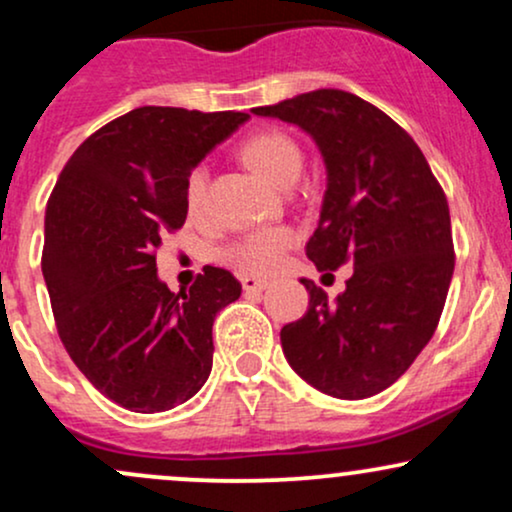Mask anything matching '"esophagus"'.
Returning a JSON list of instances; mask_svg holds the SVG:
<instances>
[{
	"mask_svg": "<svg viewBox=\"0 0 512 512\" xmlns=\"http://www.w3.org/2000/svg\"><path fill=\"white\" fill-rule=\"evenodd\" d=\"M243 291L245 293H262V291H267V281L264 279H257V276H243Z\"/></svg>",
	"mask_w": 512,
	"mask_h": 512,
	"instance_id": "esophagus-1",
	"label": "esophagus"
}]
</instances>
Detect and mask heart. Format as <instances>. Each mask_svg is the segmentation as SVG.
I'll list each match as a JSON object with an SVG mask.
<instances>
[{
    "instance_id": "b5f03b06",
    "label": "heart",
    "mask_w": 512,
    "mask_h": 512,
    "mask_svg": "<svg viewBox=\"0 0 512 512\" xmlns=\"http://www.w3.org/2000/svg\"><path fill=\"white\" fill-rule=\"evenodd\" d=\"M243 158L250 163L264 180L274 187H286L301 173V149L291 137L281 132H260L252 134L243 144ZM207 168L197 166L190 170L185 185L187 209L199 214L207 199ZM293 233L289 228H262V231L248 233L226 250V260L236 264L238 269L250 274H269L279 267L284 252L291 248Z\"/></svg>"
}]
</instances>
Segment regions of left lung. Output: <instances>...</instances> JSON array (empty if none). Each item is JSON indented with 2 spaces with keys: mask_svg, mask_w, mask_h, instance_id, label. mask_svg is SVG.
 I'll use <instances>...</instances> for the list:
<instances>
[{
  "mask_svg": "<svg viewBox=\"0 0 512 512\" xmlns=\"http://www.w3.org/2000/svg\"><path fill=\"white\" fill-rule=\"evenodd\" d=\"M252 113L313 139L327 190L305 255L320 272L354 264L334 301L301 279L310 303L281 330L286 361L330 397L378 395L438 327L455 269L448 199L414 139L354 93L320 88Z\"/></svg>",
  "mask_w": 512,
  "mask_h": 512,
  "instance_id": "obj_1",
  "label": "left lung"
}]
</instances>
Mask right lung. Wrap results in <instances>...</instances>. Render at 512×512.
<instances>
[{"label": "right lung", "instance_id": "right-lung-1", "mask_svg": "<svg viewBox=\"0 0 512 512\" xmlns=\"http://www.w3.org/2000/svg\"><path fill=\"white\" fill-rule=\"evenodd\" d=\"M248 120L129 110L74 151L52 190L43 276L57 332L93 387L129 411H168L207 383L214 317L243 286L207 267L173 293L158 279L156 250L187 219L190 170Z\"/></svg>", "mask_w": 512, "mask_h": 512}]
</instances>
